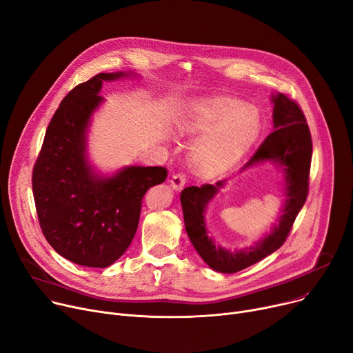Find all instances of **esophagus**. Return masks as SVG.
<instances>
[{
	"label": "esophagus",
	"instance_id": "esophagus-1",
	"mask_svg": "<svg viewBox=\"0 0 353 353\" xmlns=\"http://www.w3.org/2000/svg\"><path fill=\"white\" fill-rule=\"evenodd\" d=\"M185 183H186V175L185 174H175V175H172L171 186H172L175 191L183 188Z\"/></svg>",
	"mask_w": 353,
	"mask_h": 353
}]
</instances>
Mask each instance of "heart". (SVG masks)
<instances>
[{"instance_id": "obj_1", "label": "heart", "mask_w": 353, "mask_h": 353, "mask_svg": "<svg viewBox=\"0 0 353 353\" xmlns=\"http://www.w3.org/2000/svg\"><path fill=\"white\" fill-rule=\"evenodd\" d=\"M182 134H206L192 151V163L202 176L230 170L250 151L261 134V117L235 99L198 102L179 121Z\"/></svg>"}]
</instances>
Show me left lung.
<instances>
[{"mask_svg": "<svg viewBox=\"0 0 353 353\" xmlns=\"http://www.w3.org/2000/svg\"><path fill=\"white\" fill-rule=\"evenodd\" d=\"M274 101V128L245 168L259 162L274 161L283 167L286 202L279 223L272 232L251 248L241 251H226L216 246L208 236L203 212L208 202L218 194L226 181H218L215 185L203 183L202 186H188L181 194L185 230L196 252L210 268L222 274H235L271 255L283 245L292 225L302 210L307 196L310 159H312V138L306 123V118L298 102L285 94L272 95Z\"/></svg>", "mask_w": 353, "mask_h": 353, "instance_id": "obj_1", "label": "left lung"}]
</instances>
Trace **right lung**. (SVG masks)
<instances>
[{
    "instance_id": "obj_1",
    "label": "right lung",
    "mask_w": 353,
    "mask_h": 353,
    "mask_svg": "<svg viewBox=\"0 0 353 353\" xmlns=\"http://www.w3.org/2000/svg\"><path fill=\"white\" fill-rule=\"evenodd\" d=\"M123 72H101L61 101L32 170V192L41 231L65 259L91 268L112 265L131 245L142 198L167 179L163 167H130L114 176L94 172L85 134L103 98L102 81Z\"/></svg>"
}]
</instances>
